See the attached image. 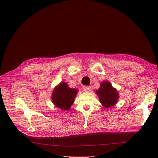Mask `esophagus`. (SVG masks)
I'll return each instance as SVG.
<instances>
[{
	"mask_svg": "<svg viewBox=\"0 0 158 158\" xmlns=\"http://www.w3.org/2000/svg\"><path fill=\"white\" fill-rule=\"evenodd\" d=\"M84 92H89V91H91V88L89 86H86V85H85V86L84 87Z\"/></svg>",
	"mask_w": 158,
	"mask_h": 158,
	"instance_id": "obj_1",
	"label": "esophagus"
}]
</instances>
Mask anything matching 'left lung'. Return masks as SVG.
Segmentation results:
<instances>
[{
  "label": "left lung",
  "instance_id": "obj_1",
  "mask_svg": "<svg viewBox=\"0 0 158 158\" xmlns=\"http://www.w3.org/2000/svg\"><path fill=\"white\" fill-rule=\"evenodd\" d=\"M95 93L98 95L100 102L106 108L114 106L119 97L117 90L113 88L108 81H103L101 83V86L96 90Z\"/></svg>",
  "mask_w": 158,
  "mask_h": 158
}]
</instances>
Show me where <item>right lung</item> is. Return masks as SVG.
I'll return each mask as SVG.
<instances>
[{"label":"right lung","mask_w":158,"mask_h":158,"mask_svg":"<svg viewBox=\"0 0 158 158\" xmlns=\"http://www.w3.org/2000/svg\"><path fill=\"white\" fill-rule=\"evenodd\" d=\"M77 92V89L70 88L67 84L61 82L53 90L52 102L56 107L67 111L73 104Z\"/></svg>","instance_id":"add662e5"}]
</instances>
